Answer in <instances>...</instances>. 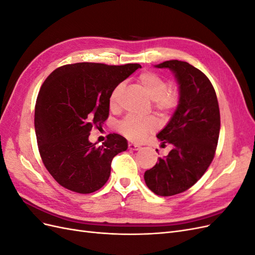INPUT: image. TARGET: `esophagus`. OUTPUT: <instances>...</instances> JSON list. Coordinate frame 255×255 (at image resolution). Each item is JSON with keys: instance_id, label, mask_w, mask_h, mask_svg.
Segmentation results:
<instances>
[{"instance_id": "obj_1", "label": "esophagus", "mask_w": 255, "mask_h": 255, "mask_svg": "<svg viewBox=\"0 0 255 255\" xmlns=\"http://www.w3.org/2000/svg\"><path fill=\"white\" fill-rule=\"evenodd\" d=\"M128 149L129 150H138V149H140V145L135 144V143H128Z\"/></svg>"}]
</instances>
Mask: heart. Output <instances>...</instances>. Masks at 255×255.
Wrapping results in <instances>:
<instances>
[{
    "instance_id": "obj_1",
    "label": "heart",
    "mask_w": 255,
    "mask_h": 255,
    "mask_svg": "<svg viewBox=\"0 0 255 255\" xmlns=\"http://www.w3.org/2000/svg\"><path fill=\"white\" fill-rule=\"evenodd\" d=\"M137 82L154 102V106L159 113L166 114L171 112L177 105L179 92L174 87L169 86L163 76L153 71H144L138 76ZM122 88L123 84H119L111 92L109 100L111 109H117L118 98ZM156 128L157 123L154 118L139 119L133 116H128L117 125L118 132L135 142L142 140L146 135L154 132Z\"/></svg>"
}]
</instances>
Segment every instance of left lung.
<instances>
[{
  "label": "left lung",
  "mask_w": 255,
  "mask_h": 255,
  "mask_svg": "<svg viewBox=\"0 0 255 255\" xmlns=\"http://www.w3.org/2000/svg\"><path fill=\"white\" fill-rule=\"evenodd\" d=\"M155 67L173 72L180 99L170 121L157 134L163 144H172V150L144 172V182L155 195L169 197L190 188L211 165L219 138L220 113L213 85L199 69L176 59Z\"/></svg>",
  "instance_id": "left-lung-1"
}]
</instances>
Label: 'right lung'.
<instances>
[{
    "label": "right lung",
    "mask_w": 255,
    "mask_h": 255,
    "mask_svg": "<svg viewBox=\"0 0 255 255\" xmlns=\"http://www.w3.org/2000/svg\"><path fill=\"white\" fill-rule=\"evenodd\" d=\"M138 68L139 64L78 63L57 68L42 84L35 106L38 149L63 187L91 194L109 180L112 160L128 149V141L113 133L97 148L88 137L92 127L109 118L113 89Z\"/></svg>",
    "instance_id": "obj_1"
}]
</instances>
